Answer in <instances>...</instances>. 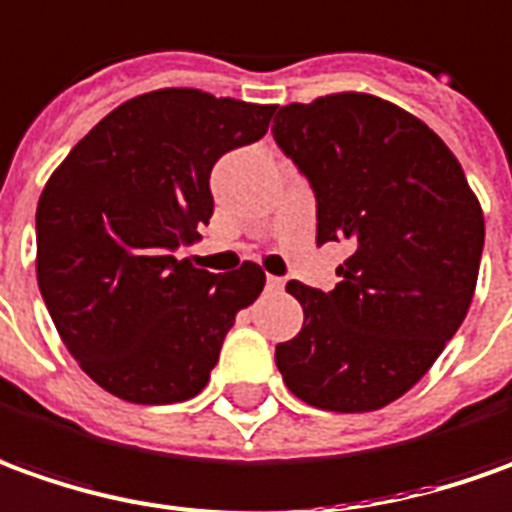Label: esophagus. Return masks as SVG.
<instances>
[{
    "instance_id": "obj_1",
    "label": "esophagus",
    "mask_w": 512,
    "mask_h": 512,
    "mask_svg": "<svg viewBox=\"0 0 512 512\" xmlns=\"http://www.w3.org/2000/svg\"><path fill=\"white\" fill-rule=\"evenodd\" d=\"M284 290V278L267 276V292H281Z\"/></svg>"
}]
</instances>
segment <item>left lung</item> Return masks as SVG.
Returning <instances> with one entry per match:
<instances>
[{"label": "left lung", "mask_w": 512, "mask_h": 512, "mask_svg": "<svg viewBox=\"0 0 512 512\" xmlns=\"http://www.w3.org/2000/svg\"><path fill=\"white\" fill-rule=\"evenodd\" d=\"M273 139L315 192L317 245H351L331 292L287 284L303 329L276 345V365L312 407L379 410L432 368L465 320L482 209L440 136L379 97L284 105Z\"/></svg>", "instance_id": "left-lung-1"}]
</instances>
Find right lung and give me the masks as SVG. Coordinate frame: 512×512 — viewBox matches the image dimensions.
<instances>
[{
  "mask_svg": "<svg viewBox=\"0 0 512 512\" xmlns=\"http://www.w3.org/2000/svg\"><path fill=\"white\" fill-rule=\"evenodd\" d=\"M276 105L161 88L74 144L35 211L38 290L80 368L133 404L197 396L264 290L259 264L214 276L175 253L214 214L211 169L262 139Z\"/></svg>",
  "mask_w": 512,
  "mask_h": 512,
  "instance_id": "add662e5",
  "label": "right lung"
}]
</instances>
